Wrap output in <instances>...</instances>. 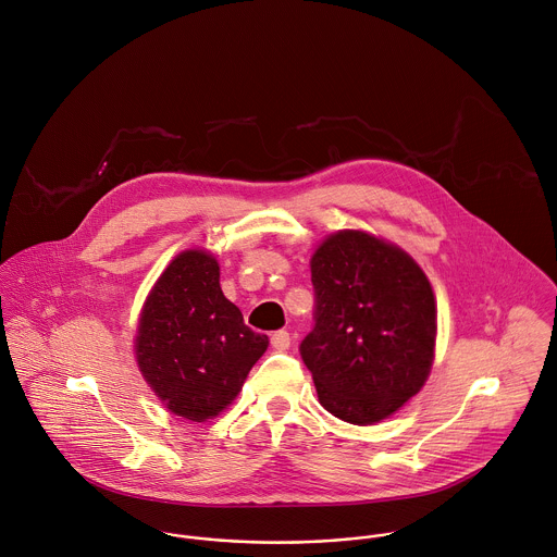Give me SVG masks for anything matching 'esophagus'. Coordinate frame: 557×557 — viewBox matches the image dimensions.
Instances as JSON below:
<instances>
[{
	"label": "esophagus",
	"instance_id": "esophagus-1",
	"mask_svg": "<svg viewBox=\"0 0 557 557\" xmlns=\"http://www.w3.org/2000/svg\"><path fill=\"white\" fill-rule=\"evenodd\" d=\"M270 344H272V348H276L278 352H285V350H289V346H292V337H289L287 331H276V333H272Z\"/></svg>",
	"mask_w": 557,
	"mask_h": 557
}]
</instances>
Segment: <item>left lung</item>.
Instances as JSON below:
<instances>
[{
	"label": "left lung",
	"mask_w": 557,
	"mask_h": 557,
	"mask_svg": "<svg viewBox=\"0 0 557 557\" xmlns=\"http://www.w3.org/2000/svg\"><path fill=\"white\" fill-rule=\"evenodd\" d=\"M313 329L300 357L322 406L370 425L423 386L436 337V307L421 268L397 246L339 231L311 259Z\"/></svg>",
	"instance_id": "left-lung-1"
}]
</instances>
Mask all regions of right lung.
Wrapping results in <instances>:
<instances>
[{"label":"right lung","mask_w":557,"mask_h":557,"mask_svg":"<svg viewBox=\"0 0 557 557\" xmlns=\"http://www.w3.org/2000/svg\"><path fill=\"white\" fill-rule=\"evenodd\" d=\"M268 337L244 324L220 289V268L202 250L173 259L140 315L136 357L143 375L189 421H205L239 393Z\"/></svg>","instance_id":"right-lung-1"}]
</instances>
